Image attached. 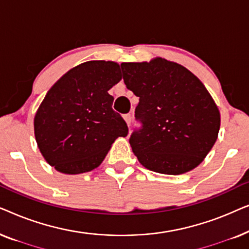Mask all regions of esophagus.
I'll return each mask as SVG.
<instances>
[{"label":"esophagus","instance_id":"34e87169","mask_svg":"<svg viewBox=\"0 0 249 249\" xmlns=\"http://www.w3.org/2000/svg\"><path fill=\"white\" fill-rule=\"evenodd\" d=\"M124 121L127 122L128 127H130V124H131V114H125L124 117Z\"/></svg>","mask_w":249,"mask_h":249}]
</instances>
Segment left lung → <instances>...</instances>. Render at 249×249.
<instances>
[{
    "mask_svg": "<svg viewBox=\"0 0 249 249\" xmlns=\"http://www.w3.org/2000/svg\"><path fill=\"white\" fill-rule=\"evenodd\" d=\"M128 89L139 97L142 128L129 142L139 163L163 175H182L204 161L220 130V111L204 84L163 57L121 63Z\"/></svg>",
    "mask_w": 249,
    "mask_h": 249,
    "instance_id": "8db88e82",
    "label": "left lung"
}]
</instances>
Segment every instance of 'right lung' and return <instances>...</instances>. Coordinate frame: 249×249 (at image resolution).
<instances>
[{
	"label": "right lung",
	"mask_w": 249,
	"mask_h": 249,
	"mask_svg": "<svg viewBox=\"0 0 249 249\" xmlns=\"http://www.w3.org/2000/svg\"><path fill=\"white\" fill-rule=\"evenodd\" d=\"M121 79L119 63L87 61L47 91L34 118V131L43 158L56 171L79 175L96 169L115 139L128 135L108 94Z\"/></svg>",
	"instance_id": "1"
}]
</instances>
